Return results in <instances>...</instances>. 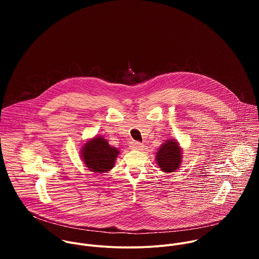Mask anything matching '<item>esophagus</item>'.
<instances>
[{"label": "esophagus", "instance_id": "34e87169", "mask_svg": "<svg viewBox=\"0 0 259 259\" xmlns=\"http://www.w3.org/2000/svg\"><path fill=\"white\" fill-rule=\"evenodd\" d=\"M130 147H131L132 150L140 151V150H142L143 144H142V143H140V142H138V141H132V142L130 143Z\"/></svg>", "mask_w": 259, "mask_h": 259}]
</instances>
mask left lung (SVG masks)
Returning <instances> with one entry per match:
<instances>
[{
    "mask_svg": "<svg viewBox=\"0 0 259 259\" xmlns=\"http://www.w3.org/2000/svg\"><path fill=\"white\" fill-rule=\"evenodd\" d=\"M182 154L176 139H167L157 152L156 160L163 172L171 173L177 170L181 164Z\"/></svg>",
    "mask_w": 259,
    "mask_h": 259,
    "instance_id": "left-lung-1",
    "label": "left lung"
}]
</instances>
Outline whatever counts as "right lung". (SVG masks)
I'll list each match as a JSON object with an SVG mask.
<instances>
[{
  "label": "right lung",
  "mask_w": 259,
  "mask_h": 259,
  "mask_svg": "<svg viewBox=\"0 0 259 259\" xmlns=\"http://www.w3.org/2000/svg\"><path fill=\"white\" fill-rule=\"evenodd\" d=\"M120 151L110 146L102 136L88 140L82 147L81 156L90 171L102 173L113 169Z\"/></svg>",
  "instance_id": "obj_1"
}]
</instances>
